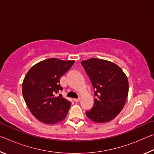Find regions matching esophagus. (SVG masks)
Instances as JSON below:
<instances>
[{"label":"esophagus","mask_w":154,"mask_h":154,"mask_svg":"<svg viewBox=\"0 0 154 154\" xmlns=\"http://www.w3.org/2000/svg\"><path fill=\"white\" fill-rule=\"evenodd\" d=\"M74 100L75 101V102H79V101L80 100V98H75Z\"/></svg>","instance_id":"obj_1"}]
</instances>
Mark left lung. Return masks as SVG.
Listing matches in <instances>:
<instances>
[{"instance_id": "8db88e82", "label": "left lung", "mask_w": 154, "mask_h": 154, "mask_svg": "<svg viewBox=\"0 0 154 154\" xmlns=\"http://www.w3.org/2000/svg\"><path fill=\"white\" fill-rule=\"evenodd\" d=\"M94 91V104L85 112L96 123H106L116 118L126 104L128 80L122 69L113 62L92 58L82 61Z\"/></svg>"}]
</instances>
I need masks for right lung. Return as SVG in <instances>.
<instances>
[{
	"label": "right lung",
	"mask_w": 154,
	"mask_h": 154,
	"mask_svg": "<svg viewBox=\"0 0 154 154\" xmlns=\"http://www.w3.org/2000/svg\"><path fill=\"white\" fill-rule=\"evenodd\" d=\"M74 60L55 58L41 61L28 71L22 83L23 97L34 116L46 124H56L66 118L71 103L57 95L62 87L60 79Z\"/></svg>",
	"instance_id": "right-lung-1"
}]
</instances>
